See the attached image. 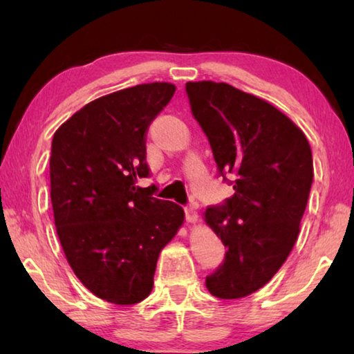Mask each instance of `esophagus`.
Wrapping results in <instances>:
<instances>
[{"label":"esophagus","instance_id":"obj_1","mask_svg":"<svg viewBox=\"0 0 354 354\" xmlns=\"http://www.w3.org/2000/svg\"><path fill=\"white\" fill-rule=\"evenodd\" d=\"M184 212H185V220L189 221V223H195L196 220H198V212H196V207L195 205H187L184 207Z\"/></svg>","mask_w":354,"mask_h":354}]
</instances>
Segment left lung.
Here are the masks:
<instances>
[{"label":"left lung","instance_id":"left-lung-1","mask_svg":"<svg viewBox=\"0 0 354 354\" xmlns=\"http://www.w3.org/2000/svg\"><path fill=\"white\" fill-rule=\"evenodd\" d=\"M185 92L218 175L234 189L205 212L226 248L206 287L217 298H243L273 278L297 242L314 178L313 151L289 117L254 95L212 81L187 82Z\"/></svg>","mask_w":354,"mask_h":354}]
</instances>
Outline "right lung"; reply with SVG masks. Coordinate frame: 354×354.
<instances>
[{
    "label": "right lung",
    "instance_id": "add662e5",
    "mask_svg": "<svg viewBox=\"0 0 354 354\" xmlns=\"http://www.w3.org/2000/svg\"><path fill=\"white\" fill-rule=\"evenodd\" d=\"M170 82L140 84L92 101L51 143V205L70 267L93 295L136 304L153 289L156 263L184 221L183 207L137 187L148 178V127L169 104Z\"/></svg>",
    "mask_w": 354,
    "mask_h": 354
}]
</instances>
